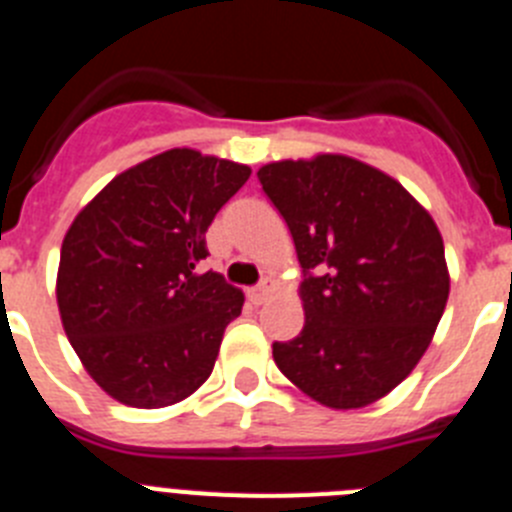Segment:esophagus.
<instances>
[{
  "label": "esophagus",
  "instance_id": "1",
  "mask_svg": "<svg viewBox=\"0 0 512 512\" xmlns=\"http://www.w3.org/2000/svg\"><path fill=\"white\" fill-rule=\"evenodd\" d=\"M271 287H274V284H271V279H264V282H261V284H256V287L248 289V300H251L253 305H261V302H264L266 297H269Z\"/></svg>",
  "mask_w": 512,
  "mask_h": 512
}]
</instances>
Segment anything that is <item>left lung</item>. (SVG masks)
<instances>
[{"label": "left lung", "mask_w": 512, "mask_h": 512, "mask_svg": "<svg viewBox=\"0 0 512 512\" xmlns=\"http://www.w3.org/2000/svg\"><path fill=\"white\" fill-rule=\"evenodd\" d=\"M302 266L305 325L271 354L320 405L364 408L395 390L449 300L433 217L392 176L348 156L259 169Z\"/></svg>", "instance_id": "8db88e82"}]
</instances>
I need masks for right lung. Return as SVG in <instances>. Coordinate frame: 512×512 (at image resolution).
Masks as SVG:
<instances>
[{"label": "right lung", "instance_id": "add662e5", "mask_svg": "<svg viewBox=\"0 0 512 512\" xmlns=\"http://www.w3.org/2000/svg\"><path fill=\"white\" fill-rule=\"evenodd\" d=\"M251 169L189 148L115 176L61 246L58 310L94 382L133 408L192 395L215 366L243 292L197 264L220 207Z\"/></svg>", "mask_w": 512, "mask_h": 512}]
</instances>
